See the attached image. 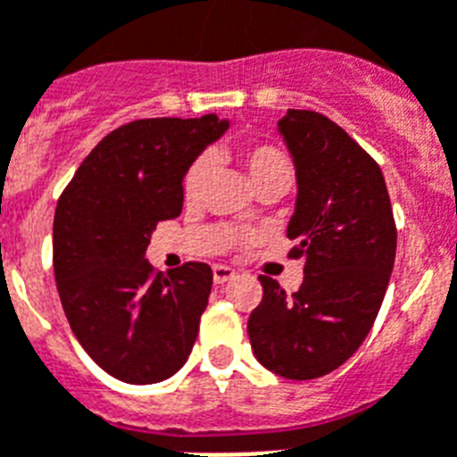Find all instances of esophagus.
Returning <instances> with one entry per match:
<instances>
[{
  "instance_id": "34e87169",
  "label": "esophagus",
  "mask_w": 457,
  "mask_h": 457,
  "mask_svg": "<svg viewBox=\"0 0 457 457\" xmlns=\"http://www.w3.org/2000/svg\"><path fill=\"white\" fill-rule=\"evenodd\" d=\"M212 275H214V285H224V282H228L236 278V270L228 269V266H221V263H217V266L212 269Z\"/></svg>"
}]
</instances>
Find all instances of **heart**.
I'll return each mask as SVG.
<instances>
[{"instance_id": "b5f03b06", "label": "heart", "mask_w": 457, "mask_h": 457, "mask_svg": "<svg viewBox=\"0 0 457 457\" xmlns=\"http://www.w3.org/2000/svg\"><path fill=\"white\" fill-rule=\"evenodd\" d=\"M237 161L243 165L245 175L250 179L252 188L266 187V184H280L287 188L292 184V163H289L287 154L280 152L273 145H252L243 146L237 152ZM207 177H210V158L201 156L195 158L191 168L184 175V198L188 203H194L201 198L203 187H205Z\"/></svg>"}]
</instances>
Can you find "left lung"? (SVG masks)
Returning a JSON list of instances; mask_svg holds the SVG:
<instances>
[{
  "mask_svg": "<svg viewBox=\"0 0 457 457\" xmlns=\"http://www.w3.org/2000/svg\"><path fill=\"white\" fill-rule=\"evenodd\" d=\"M278 133L296 170L289 254L303 256L292 296L259 275L262 303L247 322L254 357L282 378L311 380L353 357L390 282L397 228L383 172L341 126L287 109Z\"/></svg>",
  "mask_w": 457,
  "mask_h": 457,
  "instance_id": "1",
  "label": "left lung"
}]
</instances>
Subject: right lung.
Here are the masks:
<instances>
[{"mask_svg": "<svg viewBox=\"0 0 457 457\" xmlns=\"http://www.w3.org/2000/svg\"><path fill=\"white\" fill-rule=\"evenodd\" d=\"M228 119H139L84 158L53 220V270L74 337L109 376L152 386L187 364L212 289V269L188 262L154 273L158 221L182 212L184 175L228 130Z\"/></svg>", "mask_w": 457, "mask_h": 457, "instance_id": "1", "label": "right lung"}]
</instances>
